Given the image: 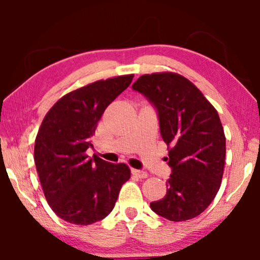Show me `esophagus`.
<instances>
[{"label": "esophagus", "mask_w": 260, "mask_h": 260, "mask_svg": "<svg viewBox=\"0 0 260 260\" xmlns=\"http://www.w3.org/2000/svg\"><path fill=\"white\" fill-rule=\"evenodd\" d=\"M131 173H133L135 176L140 177V179H145V177H148V173H147V172H144V170L133 169V170H131Z\"/></svg>", "instance_id": "obj_1"}]
</instances>
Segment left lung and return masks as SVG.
<instances>
[{
  "instance_id": "left-lung-1",
  "label": "left lung",
  "mask_w": 260,
  "mask_h": 260,
  "mask_svg": "<svg viewBox=\"0 0 260 260\" xmlns=\"http://www.w3.org/2000/svg\"><path fill=\"white\" fill-rule=\"evenodd\" d=\"M133 90L155 108L159 133L170 148L167 194L150 208L170 221L193 219L211 205L221 183L226 138L218 112L194 84L176 73L144 74Z\"/></svg>"
}]
</instances>
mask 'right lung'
Segmentation results:
<instances>
[{"instance_id":"right-lung-1","label":"right lung","mask_w":260,"mask_h":260,"mask_svg":"<svg viewBox=\"0 0 260 260\" xmlns=\"http://www.w3.org/2000/svg\"><path fill=\"white\" fill-rule=\"evenodd\" d=\"M134 74L99 80L63 95L45 116L34 147V161L46 200L59 218L91 225L115 207L130 179L124 163L106 162L85 151L105 109L126 90Z\"/></svg>"}]
</instances>
